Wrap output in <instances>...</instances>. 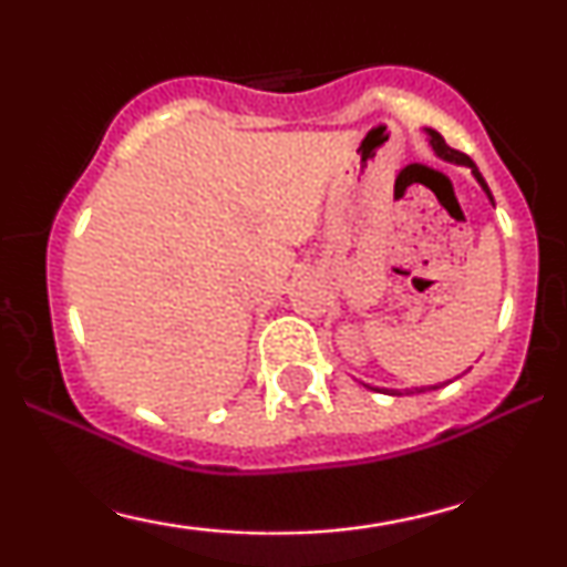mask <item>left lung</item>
<instances>
[{"mask_svg": "<svg viewBox=\"0 0 567 567\" xmlns=\"http://www.w3.org/2000/svg\"><path fill=\"white\" fill-rule=\"evenodd\" d=\"M429 135H432V148H434V152H437V157L447 159V162H458V165H466V167H472L474 178L480 181V186L485 188V194H487V197H491V202H493V194H491V188H487L485 178H483V175H480L477 165H474V162H472L470 157H466L464 152H455V148L447 146L445 138H442L440 133H434V130H429ZM370 389H373V386H370ZM429 389H440V386H421V389H413V392H429ZM375 392H381V389H375ZM383 392H386V394H402V392H394V389H383Z\"/></svg>", "mask_w": 567, "mask_h": 567, "instance_id": "obj_1", "label": "left lung"}]
</instances>
